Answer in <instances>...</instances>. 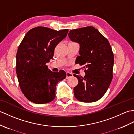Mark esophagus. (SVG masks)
<instances>
[{
    "label": "esophagus",
    "instance_id": "obj_1",
    "mask_svg": "<svg viewBox=\"0 0 134 134\" xmlns=\"http://www.w3.org/2000/svg\"><path fill=\"white\" fill-rule=\"evenodd\" d=\"M73 74L72 73H70L69 72H66V79H69L70 78L72 77Z\"/></svg>",
    "mask_w": 134,
    "mask_h": 134
}]
</instances>
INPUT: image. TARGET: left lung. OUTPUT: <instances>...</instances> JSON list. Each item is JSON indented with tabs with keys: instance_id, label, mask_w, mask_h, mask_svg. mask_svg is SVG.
<instances>
[{
	"instance_id": "8db88e82",
	"label": "left lung",
	"mask_w": 134,
	"mask_h": 134,
	"mask_svg": "<svg viewBox=\"0 0 134 134\" xmlns=\"http://www.w3.org/2000/svg\"><path fill=\"white\" fill-rule=\"evenodd\" d=\"M70 40L80 45L77 63L84 65V77L74 74L78 84L74 88L75 97L79 101L93 102L101 98L113 78L114 56L109 41L93 26L70 31Z\"/></svg>"
}]
</instances>
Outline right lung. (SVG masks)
Here are the masks:
<instances>
[{"instance_id":"obj_1","label":"right lung","mask_w":134,"mask_h":134,"mask_svg":"<svg viewBox=\"0 0 134 134\" xmlns=\"http://www.w3.org/2000/svg\"><path fill=\"white\" fill-rule=\"evenodd\" d=\"M68 32L38 26L30 29L19 45L16 72L21 91L30 101L46 104L55 99L56 85L65 78L66 73L63 70L51 71L46 64Z\"/></svg>"}]
</instances>
